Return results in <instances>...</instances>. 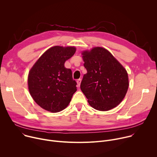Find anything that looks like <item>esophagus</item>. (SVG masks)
<instances>
[{"mask_svg":"<svg viewBox=\"0 0 157 157\" xmlns=\"http://www.w3.org/2000/svg\"><path fill=\"white\" fill-rule=\"evenodd\" d=\"M81 79H79L77 80V84H78V87H79L80 86V84H81Z\"/></svg>","mask_w":157,"mask_h":157,"instance_id":"esophagus-1","label":"esophagus"}]
</instances>
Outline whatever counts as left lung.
<instances>
[{
    "label": "left lung",
    "instance_id": "8db88e82",
    "mask_svg": "<svg viewBox=\"0 0 157 157\" xmlns=\"http://www.w3.org/2000/svg\"><path fill=\"white\" fill-rule=\"evenodd\" d=\"M87 73L81 89L94 109L106 111L116 107L124 98L128 87L126 70L108 50L94 47L82 53Z\"/></svg>",
    "mask_w": 157,
    "mask_h": 157
}]
</instances>
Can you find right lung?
I'll use <instances>...</instances> for the list:
<instances>
[{"mask_svg": "<svg viewBox=\"0 0 157 157\" xmlns=\"http://www.w3.org/2000/svg\"><path fill=\"white\" fill-rule=\"evenodd\" d=\"M76 52L74 47L55 46L44 52L31 68L28 77L29 92L44 110L58 113L70 104L76 91L71 69L64 63Z\"/></svg>", "mask_w": 157, "mask_h": 157, "instance_id": "add662e5", "label": "right lung"}]
</instances>
